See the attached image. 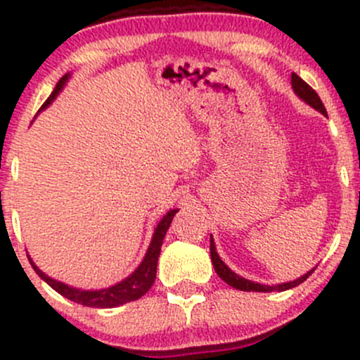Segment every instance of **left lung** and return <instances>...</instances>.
Here are the masks:
<instances>
[{"label":"left lung","mask_w":360,"mask_h":360,"mask_svg":"<svg viewBox=\"0 0 360 360\" xmlns=\"http://www.w3.org/2000/svg\"><path fill=\"white\" fill-rule=\"evenodd\" d=\"M291 85H292V90L296 92V96L300 97L301 101H304V103L308 104V106H311L314 110H317L319 112H322V115L328 116V112H326V108L324 104H322L321 97L317 96V92H315L314 89H311L310 85H308L307 82H303V79L300 78V76L296 75V72H292L291 75ZM210 259H212V264H214V270H216V274L219 275L221 278H223L224 282H226L228 285H231V288L238 289V291H256V292H271V291H288V289H292L296 288V285H300L301 282L307 281L308 277H310L311 274H314L315 268H311L310 271H307L304 275H301L300 278H296V281H291V282H284V284H278V285H264V284H257V282H252V281H248V278L240 277V275H237L235 271H231L230 268L224 264V261L221 259L219 254H217L216 250V244H214L212 240V235H210Z\"/></svg>","instance_id":"1"}]
</instances>
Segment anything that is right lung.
I'll use <instances>...</instances> for the list:
<instances>
[{
  "instance_id": "obj_1",
  "label": "right lung",
  "mask_w": 360,
  "mask_h": 360,
  "mask_svg": "<svg viewBox=\"0 0 360 360\" xmlns=\"http://www.w3.org/2000/svg\"><path fill=\"white\" fill-rule=\"evenodd\" d=\"M69 78H71V75L68 72V75H64L63 78L59 79V83L56 85L53 92L50 94V97L45 101V104H43L41 110L39 111H43L45 108H49L50 104L53 103V99L59 96L60 90L66 86ZM177 210L179 209L169 210V212H167L165 216L160 219L157 228H155L153 237H151L150 248H148L146 254H144V259L141 261L139 266H137L136 270L129 275V277L123 278V281L118 282V284L110 285V288L96 289V291L71 288V285L56 281V278H52V277H49L46 274H43V271L36 266L34 261L27 256L29 263H31V266L34 268L36 274H38L39 277H41L43 281H45L46 284L53 289V291L63 294L64 297L75 301V303L83 304V307L115 308V307H120V304L129 303V301H136L150 291V288L153 285L155 278H157V264H158V257H160V249H162V244H163V237H165L167 230H169L170 223H172V219H174V216H176Z\"/></svg>"
}]
</instances>
